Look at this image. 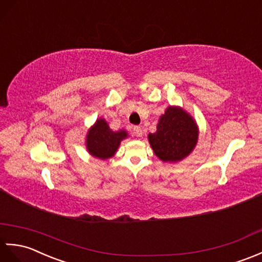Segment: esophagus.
Instances as JSON below:
<instances>
[{"label":"esophagus","instance_id":"1","mask_svg":"<svg viewBox=\"0 0 262 262\" xmlns=\"http://www.w3.org/2000/svg\"><path fill=\"white\" fill-rule=\"evenodd\" d=\"M133 133H135V136L136 137H138V138H141L142 137V129L140 126H138V125H136V126H133Z\"/></svg>","mask_w":262,"mask_h":262}]
</instances>
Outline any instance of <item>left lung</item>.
<instances>
[{"mask_svg":"<svg viewBox=\"0 0 262 262\" xmlns=\"http://www.w3.org/2000/svg\"><path fill=\"white\" fill-rule=\"evenodd\" d=\"M155 155L165 162H177L194 150L199 139V127L182 107L169 106L159 119L155 133L148 136Z\"/></svg>","mask_w":262,"mask_h":262,"instance_id":"1","label":"left lung"}]
</instances>
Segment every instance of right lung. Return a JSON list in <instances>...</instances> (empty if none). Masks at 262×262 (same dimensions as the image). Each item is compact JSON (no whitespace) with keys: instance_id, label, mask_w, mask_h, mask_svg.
<instances>
[{"instance_id":"right-lung-1","label":"right lung","mask_w":262,"mask_h":262,"mask_svg":"<svg viewBox=\"0 0 262 262\" xmlns=\"http://www.w3.org/2000/svg\"><path fill=\"white\" fill-rule=\"evenodd\" d=\"M126 137L125 130L114 132L105 120L98 119L87 132L86 148L93 157L105 160L114 156L121 141Z\"/></svg>"}]
</instances>
